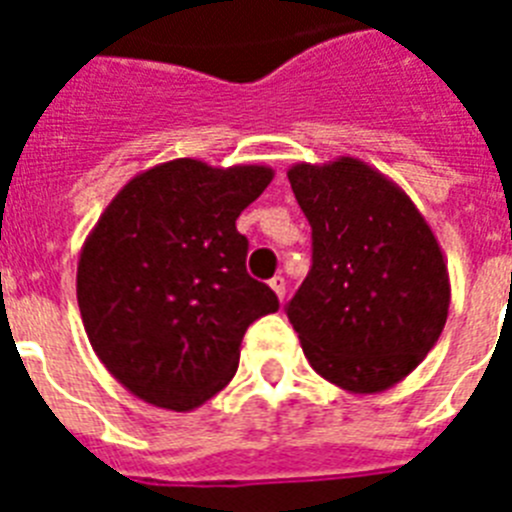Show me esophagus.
Returning <instances> with one entry per match:
<instances>
[{
    "label": "esophagus",
    "mask_w": 512,
    "mask_h": 512,
    "mask_svg": "<svg viewBox=\"0 0 512 512\" xmlns=\"http://www.w3.org/2000/svg\"><path fill=\"white\" fill-rule=\"evenodd\" d=\"M271 289L276 292V297H279L281 303H284V297H287V281L281 279V276H273L271 279Z\"/></svg>",
    "instance_id": "1"
}]
</instances>
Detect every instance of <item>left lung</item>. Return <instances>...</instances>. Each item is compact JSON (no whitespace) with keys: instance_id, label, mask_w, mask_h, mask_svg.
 I'll return each mask as SVG.
<instances>
[{"instance_id":"8db88e82","label":"left lung","mask_w":512,"mask_h":512,"mask_svg":"<svg viewBox=\"0 0 512 512\" xmlns=\"http://www.w3.org/2000/svg\"><path fill=\"white\" fill-rule=\"evenodd\" d=\"M313 231V265L287 305L305 358L337 388L369 396L414 372L452 300L436 233L390 177L361 159L287 170Z\"/></svg>"}]
</instances>
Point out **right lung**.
<instances>
[{
  "instance_id": "add662e5",
  "label": "right lung",
  "mask_w": 512,
  "mask_h": 512,
  "mask_svg": "<svg viewBox=\"0 0 512 512\" xmlns=\"http://www.w3.org/2000/svg\"><path fill=\"white\" fill-rule=\"evenodd\" d=\"M265 164L172 159L138 172L84 239L76 300L100 364L146 404L191 412L236 374L252 321L279 311L247 273L236 217Z\"/></svg>"
}]
</instances>
